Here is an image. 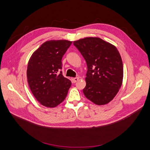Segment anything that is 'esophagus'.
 Wrapping results in <instances>:
<instances>
[{
	"label": "esophagus",
	"mask_w": 150,
	"mask_h": 150,
	"mask_svg": "<svg viewBox=\"0 0 150 150\" xmlns=\"http://www.w3.org/2000/svg\"><path fill=\"white\" fill-rule=\"evenodd\" d=\"M78 80H79V78H74L72 79V82H73L74 83H76L77 81H78Z\"/></svg>",
	"instance_id": "obj_1"
}]
</instances>
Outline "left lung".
Wrapping results in <instances>:
<instances>
[{"label": "left lung", "instance_id": "left-lung-1", "mask_svg": "<svg viewBox=\"0 0 150 150\" xmlns=\"http://www.w3.org/2000/svg\"><path fill=\"white\" fill-rule=\"evenodd\" d=\"M86 62L85 96L98 105L110 102L120 89L123 66L116 47L98 38H86L73 42Z\"/></svg>", "mask_w": 150, "mask_h": 150}]
</instances>
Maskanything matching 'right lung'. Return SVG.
I'll return each instance as SVG.
<instances>
[{"instance_id":"1","label":"right lung","mask_w":150,"mask_h":150,"mask_svg":"<svg viewBox=\"0 0 150 150\" xmlns=\"http://www.w3.org/2000/svg\"><path fill=\"white\" fill-rule=\"evenodd\" d=\"M72 44L66 40L45 42L31 56L27 77L29 88L42 105L54 108L66 98L71 81L62 75V58Z\"/></svg>"}]
</instances>
